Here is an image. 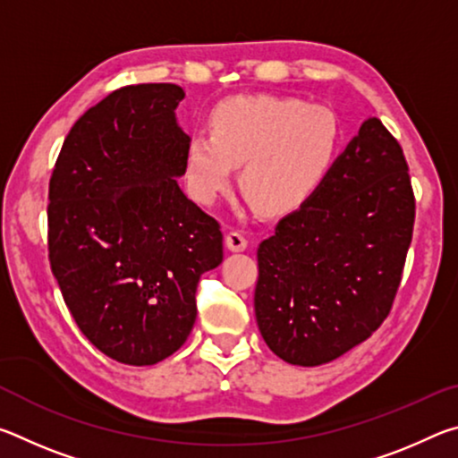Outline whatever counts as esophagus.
<instances>
[{
  "label": "esophagus",
  "instance_id": "esophagus-1",
  "mask_svg": "<svg viewBox=\"0 0 458 458\" xmlns=\"http://www.w3.org/2000/svg\"><path fill=\"white\" fill-rule=\"evenodd\" d=\"M226 246L230 248V250L240 252L248 246V238L242 230H230L226 234Z\"/></svg>",
  "mask_w": 458,
  "mask_h": 458
}]
</instances>
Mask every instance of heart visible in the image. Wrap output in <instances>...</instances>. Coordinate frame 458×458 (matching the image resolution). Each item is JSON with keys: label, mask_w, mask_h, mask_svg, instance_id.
Returning a JSON list of instances; mask_svg holds the SVG:
<instances>
[{"label": "heart", "mask_w": 458, "mask_h": 458, "mask_svg": "<svg viewBox=\"0 0 458 458\" xmlns=\"http://www.w3.org/2000/svg\"><path fill=\"white\" fill-rule=\"evenodd\" d=\"M341 145V121L325 105L275 95L234 97L210 114V135L185 147L191 196L212 204L242 164L240 188L265 214L297 210L329 174Z\"/></svg>", "instance_id": "heart-1"}]
</instances>
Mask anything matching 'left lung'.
I'll list each match as a JSON object with an SVG mask.
<instances>
[{"instance_id":"8db88e82","label":"left lung","mask_w":458,"mask_h":458,"mask_svg":"<svg viewBox=\"0 0 458 458\" xmlns=\"http://www.w3.org/2000/svg\"><path fill=\"white\" fill-rule=\"evenodd\" d=\"M414 216L404 151L371 117L259 246L254 313L273 353L311 368L366 341L396 299Z\"/></svg>"}]
</instances>
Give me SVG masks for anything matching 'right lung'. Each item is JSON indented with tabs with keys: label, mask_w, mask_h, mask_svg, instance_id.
Instances as JSON below:
<instances>
[{
	"label": "right lung",
	"mask_w": 458,
	"mask_h": 458,
	"mask_svg": "<svg viewBox=\"0 0 458 458\" xmlns=\"http://www.w3.org/2000/svg\"><path fill=\"white\" fill-rule=\"evenodd\" d=\"M177 84H129L66 135L48 190V259L98 352L153 366L196 323L199 276L224 259L218 220L180 190L188 135Z\"/></svg>",
	"instance_id": "right-lung-1"
}]
</instances>
